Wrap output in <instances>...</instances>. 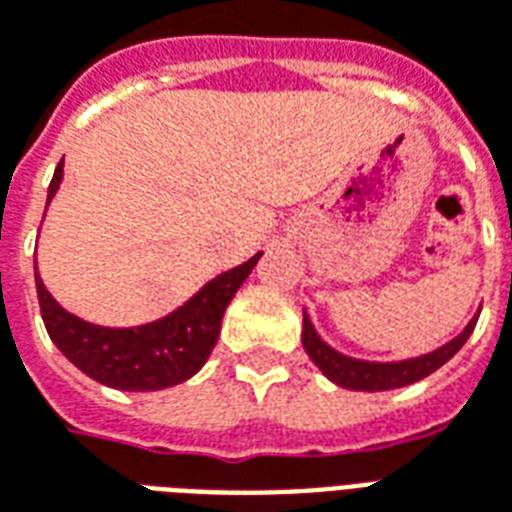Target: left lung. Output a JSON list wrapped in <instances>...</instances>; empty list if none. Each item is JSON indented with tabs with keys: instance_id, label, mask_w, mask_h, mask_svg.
<instances>
[{
	"instance_id": "left-lung-1",
	"label": "left lung",
	"mask_w": 512,
	"mask_h": 512,
	"mask_svg": "<svg viewBox=\"0 0 512 512\" xmlns=\"http://www.w3.org/2000/svg\"><path fill=\"white\" fill-rule=\"evenodd\" d=\"M477 315L466 323V329L458 337H452L450 343H444L436 351H430V354L403 359V362H365V359H354V356H345L340 351H334L332 345L323 343L321 334L315 332V326H312L307 312H304L301 343H304V351L310 354V359L318 365L323 376L334 381L337 386L354 389V392H384V389L417 384L422 378H428L430 373H436L441 365H447L452 356L461 351L463 343L469 340V334L474 332Z\"/></svg>"
}]
</instances>
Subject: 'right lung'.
Here are the masks:
<instances>
[{
  "instance_id": "obj_1",
  "label": "right lung",
  "mask_w": 512,
  "mask_h": 512,
  "mask_svg": "<svg viewBox=\"0 0 512 512\" xmlns=\"http://www.w3.org/2000/svg\"><path fill=\"white\" fill-rule=\"evenodd\" d=\"M60 180L62 161L49 183V202L60 189ZM260 255L263 252L202 285L183 307L169 312L167 318L131 329L95 326L71 315L57 304L35 271L40 315L54 345L98 384L126 389V392H156V389L183 384L208 362L213 345L219 340L224 310L233 301L235 290L252 274Z\"/></svg>"
}]
</instances>
